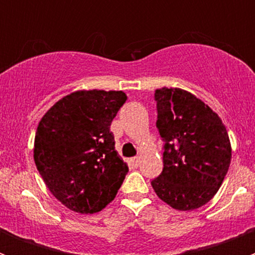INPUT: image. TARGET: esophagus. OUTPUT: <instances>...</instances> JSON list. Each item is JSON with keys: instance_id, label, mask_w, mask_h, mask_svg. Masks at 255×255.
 Listing matches in <instances>:
<instances>
[{"instance_id": "34e87169", "label": "esophagus", "mask_w": 255, "mask_h": 255, "mask_svg": "<svg viewBox=\"0 0 255 255\" xmlns=\"http://www.w3.org/2000/svg\"><path fill=\"white\" fill-rule=\"evenodd\" d=\"M130 161H131V163L134 164L135 167H138L139 163H140V157H138V155H136V157H132V158L130 159Z\"/></svg>"}]
</instances>
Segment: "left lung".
Listing matches in <instances>:
<instances>
[{"mask_svg":"<svg viewBox=\"0 0 255 255\" xmlns=\"http://www.w3.org/2000/svg\"><path fill=\"white\" fill-rule=\"evenodd\" d=\"M157 129L163 145V170L152 180L155 194L179 211L208 203L231 161L229 134L216 112L179 88L154 92Z\"/></svg>","mask_w":255,"mask_h":255,"instance_id":"8db88e82","label":"left lung"}]
</instances>
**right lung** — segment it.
Here are the masks:
<instances>
[{
    "label": "right lung",
    "mask_w": 255,
    "mask_h": 255,
    "mask_svg": "<svg viewBox=\"0 0 255 255\" xmlns=\"http://www.w3.org/2000/svg\"><path fill=\"white\" fill-rule=\"evenodd\" d=\"M128 97L119 91H79L49 108L38 125L34 162L47 188L79 213L115 199L129 167L115 150L112 120Z\"/></svg>",
    "instance_id": "1"
}]
</instances>
